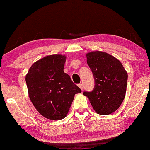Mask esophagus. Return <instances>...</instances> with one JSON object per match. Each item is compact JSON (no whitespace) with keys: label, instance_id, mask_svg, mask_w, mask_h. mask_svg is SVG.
<instances>
[{"label":"esophagus","instance_id":"obj_1","mask_svg":"<svg viewBox=\"0 0 150 150\" xmlns=\"http://www.w3.org/2000/svg\"><path fill=\"white\" fill-rule=\"evenodd\" d=\"M78 86H79V87L81 89L83 90V84L82 83H79V85H78Z\"/></svg>","mask_w":150,"mask_h":150}]
</instances>
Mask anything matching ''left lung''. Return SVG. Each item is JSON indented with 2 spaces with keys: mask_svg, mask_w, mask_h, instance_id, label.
<instances>
[{
  "mask_svg": "<svg viewBox=\"0 0 150 150\" xmlns=\"http://www.w3.org/2000/svg\"><path fill=\"white\" fill-rule=\"evenodd\" d=\"M87 62L95 80L91 91H84L93 108L100 115H109L120 108L126 92L127 73L122 63L104 52L87 54Z\"/></svg>",
  "mask_w": 150,
  "mask_h": 150,
  "instance_id": "left-lung-1",
  "label": "left lung"
}]
</instances>
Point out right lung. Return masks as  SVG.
Listing matches in <instances>:
<instances>
[{
	"label": "right lung",
	"mask_w": 150,
	"mask_h": 150,
	"mask_svg": "<svg viewBox=\"0 0 150 150\" xmlns=\"http://www.w3.org/2000/svg\"><path fill=\"white\" fill-rule=\"evenodd\" d=\"M65 56L53 54L35 62L26 75L30 101L40 114L51 120L66 117L74 96L81 92L63 71Z\"/></svg>",
	"instance_id": "1"
}]
</instances>
